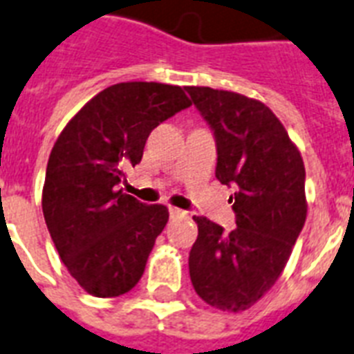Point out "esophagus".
Returning <instances> with one entry per match:
<instances>
[{
  "instance_id": "esophagus-1",
  "label": "esophagus",
  "mask_w": 354,
  "mask_h": 354,
  "mask_svg": "<svg viewBox=\"0 0 354 354\" xmlns=\"http://www.w3.org/2000/svg\"><path fill=\"white\" fill-rule=\"evenodd\" d=\"M186 212L185 210H180V208H175V207H169V218L171 220H177V218H185Z\"/></svg>"
}]
</instances>
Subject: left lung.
I'll list each match as a JSON object with an SVG mask.
<instances>
[{
  "mask_svg": "<svg viewBox=\"0 0 354 354\" xmlns=\"http://www.w3.org/2000/svg\"><path fill=\"white\" fill-rule=\"evenodd\" d=\"M216 140V177L234 188L231 232L194 216L190 279L220 310H248L275 284L306 220L305 164L273 112L257 100L208 86H186Z\"/></svg>",
  "mask_w": 354,
  "mask_h": 354,
  "instance_id": "obj_1",
  "label": "left lung"
}]
</instances>
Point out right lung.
Listing matches in <instances>:
<instances>
[{
  "mask_svg": "<svg viewBox=\"0 0 354 354\" xmlns=\"http://www.w3.org/2000/svg\"><path fill=\"white\" fill-rule=\"evenodd\" d=\"M192 105L185 88L118 83L94 95L55 142L42 190L44 220L70 275L95 297L136 286L168 208L123 194L153 129Z\"/></svg>",
  "mask_w": 354,
  "mask_h": 354,
  "instance_id": "obj_1",
  "label": "right lung"
}]
</instances>
